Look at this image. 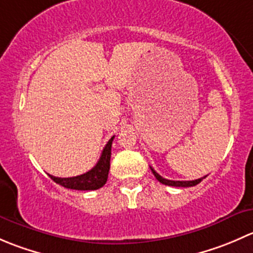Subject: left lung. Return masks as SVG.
Segmentation results:
<instances>
[{
    "mask_svg": "<svg viewBox=\"0 0 253 253\" xmlns=\"http://www.w3.org/2000/svg\"><path fill=\"white\" fill-rule=\"evenodd\" d=\"M150 170H152V172L154 174V176L157 177V180L159 181V182L164 183V185H168V186H174V187H191V186H196L206 177L205 176V177L197 178V180H193V181H172V180H168V178L162 177V176L158 174L153 168H150Z\"/></svg>",
    "mask_w": 253,
    "mask_h": 253,
    "instance_id": "8db88e82",
    "label": "left lung"
}]
</instances>
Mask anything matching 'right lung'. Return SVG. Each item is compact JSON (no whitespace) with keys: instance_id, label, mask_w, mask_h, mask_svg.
Masks as SVG:
<instances>
[{"instance_id":"add662e5","label":"right lung","mask_w":253,"mask_h":253,"mask_svg":"<svg viewBox=\"0 0 253 253\" xmlns=\"http://www.w3.org/2000/svg\"><path fill=\"white\" fill-rule=\"evenodd\" d=\"M114 141V137H111L110 141L106 143L104 147L101 157L95 167L89 170L85 174H82L75 177H56V176L48 175L56 183L63 186L66 188L78 191H91L98 190L103 187L108 181L109 170H110V158H111V144Z\"/></svg>"}]
</instances>
